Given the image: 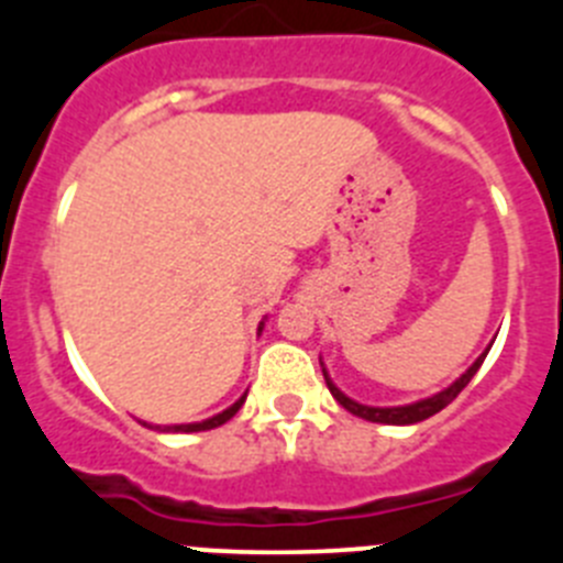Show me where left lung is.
<instances>
[{
  "instance_id": "1",
  "label": "left lung",
  "mask_w": 563,
  "mask_h": 563,
  "mask_svg": "<svg viewBox=\"0 0 563 563\" xmlns=\"http://www.w3.org/2000/svg\"><path fill=\"white\" fill-rule=\"evenodd\" d=\"M487 352H490V346H487V350L482 352V355L476 357V361L471 363V366H467V369L462 372L454 383H451L449 389L437 391V395H431V397H422V400H417V402H406V406H363V402L352 400V397H346L341 389H338L335 383H332L330 372L324 369V363H321V372H324L327 389L332 391V397H335L343 409L350 411V415L361 417V420H369V422H386V426H415V422L429 420V417H434L437 411L445 409V406H449V402L454 400L462 389H465L467 383H471V377L479 372V366H482V361L487 357Z\"/></svg>"
}]
</instances>
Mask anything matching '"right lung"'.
Segmentation results:
<instances>
[{
	"label": "right lung",
	"instance_id": "1",
	"mask_svg": "<svg viewBox=\"0 0 563 563\" xmlns=\"http://www.w3.org/2000/svg\"><path fill=\"white\" fill-rule=\"evenodd\" d=\"M262 327H265V321L258 324V332H262ZM247 391L242 397H239L233 406H228L225 411H220V415L208 417V420H200V422H180V426H154V429H163V431H174V434H191V431H208V429H217V426H222V422L231 420L233 415H236L239 409H242V402H245Z\"/></svg>",
	"mask_w": 563,
	"mask_h": 563
}]
</instances>
